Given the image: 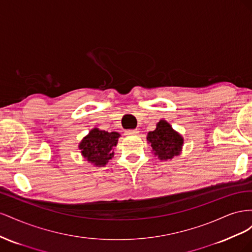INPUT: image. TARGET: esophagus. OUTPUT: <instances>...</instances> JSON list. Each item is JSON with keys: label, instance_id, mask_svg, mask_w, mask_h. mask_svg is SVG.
<instances>
[{"label": "esophagus", "instance_id": "obj_1", "mask_svg": "<svg viewBox=\"0 0 252 252\" xmlns=\"http://www.w3.org/2000/svg\"><path fill=\"white\" fill-rule=\"evenodd\" d=\"M138 133H139L138 129H127V130H125L126 135H134V134H138Z\"/></svg>", "mask_w": 252, "mask_h": 252}]
</instances>
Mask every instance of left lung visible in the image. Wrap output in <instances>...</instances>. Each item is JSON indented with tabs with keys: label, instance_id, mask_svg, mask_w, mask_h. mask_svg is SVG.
<instances>
[{
	"label": "left lung",
	"instance_id": "left-lung-1",
	"mask_svg": "<svg viewBox=\"0 0 252 252\" xmlns=\"http://www.w3.org/2000/svg\"><path fill=\"white\" fill-rule=\"evenodd\" d=\"M147 141L161 159H169L178 156L183 146V138L175 132L166 121H159L154 131H149Z\"/></svg>",
	"mask_w": 252,
	"mask_h": 252
}]
</instances>
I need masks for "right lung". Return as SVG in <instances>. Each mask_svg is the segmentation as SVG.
<instances>
[{
  "label": "right lung",
  "instance_id": "add662e5",
  "mask_svg": "<svg viewBox=\"0 0 252 252\" xmlns=\"http://www.w3.org/2000/svg\"><path fill=\"white\" fill-rule=\"evenodd\" d=\"M120 133L107 132L94 128L80 144L82 155L88 162L95 166H104L113 156V147L117 146Z\"/></svg>",
  "mask_w": 252,
  "mask_h": 252
}]
</instances>
